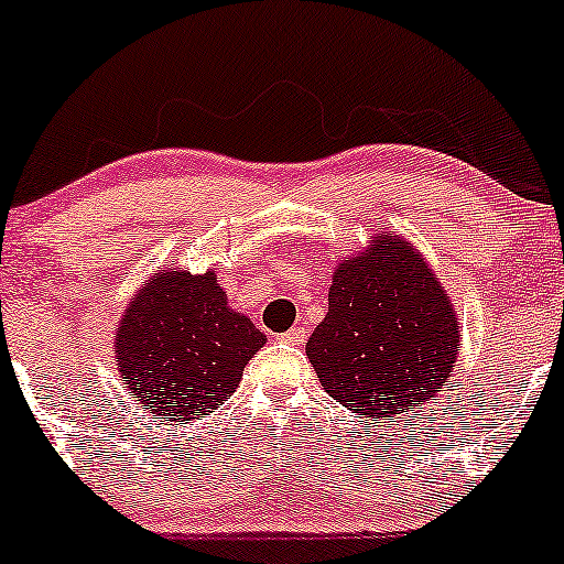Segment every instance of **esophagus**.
Returning <instances> with one entry per match:
<instances>
[{
    "instance_id": "34e87169",
    "label": "esophagus",
    "mask_w": 564,
    "mask_h": 564,
    "mask_svg": "<svg viewBox=\"0 0 564 564\" xmlns=\"http://www.w3.org/2000/svg\"><path fill=\"white\" fill-rule=\"evenodd\" d=\"M283 341H286V345H302L304 339H307V328H302V326H296V328H291V332H286L281 336Z\"/></svg>"
}]
</instances>
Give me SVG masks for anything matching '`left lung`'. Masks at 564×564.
Returning <instances> with one entry per match:
<instances>
[{"label":"left lung","instance_id":"left-lung-1","mask_svg":"<svg viewBox=\"0 0 564 564\" xmlns=\"http://www.w3.org/2000/svg\"><path fill=\"white\" fill-rule=\"evenodd\" d=\"M456 352L448 294L394 236L336 268L328 315L307 339L323 390L366 422L424 405L443 390Z\"/></svg>","mask_w":564,"mask_h":564}]
</instances>
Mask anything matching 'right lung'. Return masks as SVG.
Masks as SVG:
<instances>
[{"mask_svg": "<svg viewBox=\"0 0 564 564\" xmlns=\"http://www.w3.org/2000/svg\"><path fill=\"white\" fill-rule=\"evenodd\" d=\"M264 334L232 313L217 275L170 268L129 304L116 360L140 408L164 422L217 411L236 392Z\"/></svg>", "mask_w": 564, "mask_h": 564, "instance_id": "1", "label": "right lung"}]
</instances>
